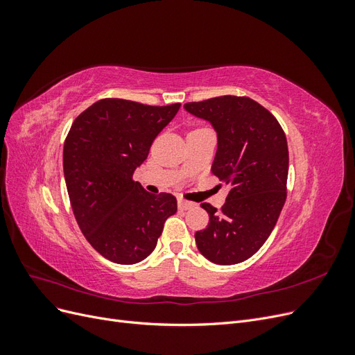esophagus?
Masks as SVG:
<instances>
[{"label":"esophagus","mask_w":355,"mask_h":355,"mask_svg":"<svg viewBox=\"0 0 355 355\" xmlns=\"http://www.w3.org/2000/svg\"><path fill=\"white\" fill-rule=\"evenodd\" d=\"M178 206L180 210H189V209H194L196 207V202L192 201H187L184 198H179L178 200Z\"/></svg>","instance_id":"esophagus-1"}]
</instances>
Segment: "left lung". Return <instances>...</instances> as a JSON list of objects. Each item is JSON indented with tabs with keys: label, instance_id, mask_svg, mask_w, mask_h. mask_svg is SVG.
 Wrapping results in <instances>:
<instances>
[{
	"label": "left lung",
	"instance_id": "left-lung-1",
	"mask_svg": "<svg viewBox=\"0 0 355 355\" xmlns=\"http://www.w3.org/2000/svg\"><path fill=\"white\" fill-rule=\"evenodd\" d=\"M184 108L218 133L211 171L231 187L220 210L201 204L210 219L196 232L197 247L213 263L244 262L270 237L286 202V135L270 111L245 96H219Z\"/></svg>",
	"mask_w": 355,
	"mask_h": 355
}]
</instances>
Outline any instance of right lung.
Instances as JSON below:
<instances>
[{"label":"right lung","instance_id":"add662e5","mask_svg":"<svg viewBox=\"0 0 355 355\" xmlns=\"http://www.w3.org/2000/svg\"><path fill=\"white\" fill-rule=\"evenodd\" d=\"M179 108L180 103L102 99L71 125L63 145L71 206L84 237L111 262L144 261L154 252L166 219L178 210L173 196L149 194L133 173Z\"/></svg>","mask_w":355,"mask_h":355}]
</instances>
